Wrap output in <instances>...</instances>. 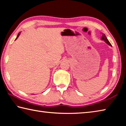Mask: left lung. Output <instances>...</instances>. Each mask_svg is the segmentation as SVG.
<instances>
[{
  "label": "left lung",
  "mask_w": 126,
  "mask_h": 126,
  "mask_svg": "<svg viewBox=\"0 0 126 126\" xmlns=\"http://www.w3.org/2000/svg\"><path fill=\"white\" fill-rule=\"evenodd\" d=\"M101 40H104L105 43H106V44H107L108 45H110V46H112L111 43H110V42H109V41L108 40V39H107L106 36H105V35L104 34H102V37H101Z\"/></svg>",
  "instance_id": "1"
}]
</instances>
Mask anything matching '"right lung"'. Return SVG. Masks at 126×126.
Returning a JSON list of instances; mask_svg holds the SVG:
<instances>
[{
    "mask_svg": "<svg viewBox=\"0 0 126 126\" xmlns=\"http://www.w3.org/2000/svg\"><path fill=\"white\" fill-rule=\"evenodd\" d=\"M20 32L19 33V34H18V35H17V37H16V39H15V40H16V39H17V37H18L19 36V35H20Z\"/></svg>",
    "mask_w": 126,
    "mask_h": 126,
    "instance_id": "1",
    "label": "right lung"
}]
</instances>
